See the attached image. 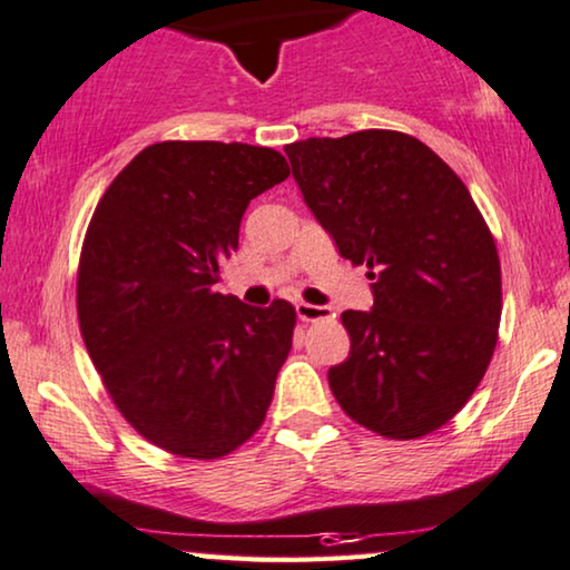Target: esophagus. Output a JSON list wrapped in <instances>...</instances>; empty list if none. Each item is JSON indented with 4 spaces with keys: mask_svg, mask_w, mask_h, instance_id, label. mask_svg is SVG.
Wrapping results in <instances>:
<instances>
[{
    "mask_svg": "<svg viewBox=\"0 0 570 570\" xmlns=\"http://www.w3.org/2000/svg\"><path fill=\"white\" fill-rule=\"evenodd\" d=\"M297 317H299V321H305V323L325 321V317H331V307L309 305V302H299V305H297Z\"/></svg>",
    "mask_w": 570,
    "mask_h": 570,
    "instance_id": "1",
    "label": "esophagus"
}]
</instances>
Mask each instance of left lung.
I'll list each match as a JSON object with an SVG mask.
<instances>
[{
	"instance_id": "8db88e82",
	"label": "left lung",
	"mask_w": 570,
	"mask_h": 570,
	"mask_svg": "<svg viewBox=\"0 0 570 570\" xmlns=\"http://www.w3.org/2000/svg\"><path fill=\"white\" fill-rule=\"evenodd\" d=\"M284 150L317 224L373 281V309L341 315L352 348L328 370L333 396L393 440L443 428L480 385L503 307L495 239L466 185L393 130Z\"/></svg>"
}]
</instances>
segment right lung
I'll use <instances>...</instances> for the list:
<instances>
[{"instance_id":"add662e5","label":"right lung","mask_w":570,"mask_h":570,"mask_svg":"<svg viewBox=\"0 0 570 570\" xmlns=\"http://www.w3.org/2000/svg\"><path fill=\"white\" fill-rule=\"evenodd\" d=\"M286 177L278 150L166 140L98 200L78 271L80 333L121 416L158 449L218 459L265 420L297 313L214 284L249 200Z\"/></svg>"}]
</instances>
